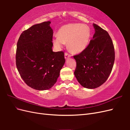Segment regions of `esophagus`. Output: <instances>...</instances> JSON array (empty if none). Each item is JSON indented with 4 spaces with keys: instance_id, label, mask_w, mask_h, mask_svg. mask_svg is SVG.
I'll return each instance as SVG.
<instances>
[{
    "instance_id": "esophagus-1",
    "label": "esophagus",
    "mask_w": 130,
    "mask_h": 130,
    "mask_svg": "<svg viewBox=\"0 0 130 130\" xmlns=\"http://www.w3.org/2000/svg\"><path fill=\"white\" fill-rule=\"evenodd\" d=\"M70 56H70L69 54L67 53H65V54H64V57H65V59H66V60H67L68 58L70 57Z\"/></svg>"
}]
</instances>
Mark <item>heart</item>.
Wrapping results in <instances>:
<instances>
[{"mask_svg": "<svg viewBox=\"0 0 130 130\" xmlns=\"http://www.w3.org/2000/svg\"><path fill=\"white\" fill-rule=\"evenodd\" d=\"M90 37L89 27L86 24L70 23L62 26L58 31V36L53 38V43L57 48H61L68 43L69 50L73 53L82 52L87 47Z\"/></svg>", "mask_w": 130, "mask_h": 130, "instance_id": "obj_1", "label": "heart"}]
</instances>
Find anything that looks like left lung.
<instances>
[{"instance_id": "1", "label": "left lung", "mask_w": 130, "mask_h": 130, "mask_svg": "<svg viewBox=\"0 0 130 130\" xmlns=\"http://www.w3.org/2000/svg\"><path fill=\"white\" fill-rule=\"evenodd\" d=\"M92 40L84 51L74 56L76 62L74 75L84 87L94 89L107 80L115 59V49L109 34L95 24Z\"/></svg>"}]
</instances>
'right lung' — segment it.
<instances>
[{
	"label": "right lung",
	"instance_id": "right-lung-1",
	"mask_svg": "<svg viewBox=\"0 0 130 130\" xmlns=\"http://www.w3.org/2000/svg\"><path fill=\"white\" fill-rule=\"evenodd\" d=\"M50 23L44 22L24 31L17 44L18 72L27 86L38 90L49 89L55 84L65 63L63 52L53 51Z\"/></svg>",
	"mask_w": 130,
	"mask_h": 130
}]
</instances>
